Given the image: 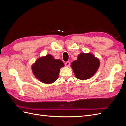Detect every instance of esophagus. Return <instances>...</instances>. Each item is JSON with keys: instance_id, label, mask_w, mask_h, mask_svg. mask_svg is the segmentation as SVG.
I'll return each instance as SVG.
<instances>
[{"instance_id": "1", "label": "esophagus", "mask_w": 126, "mask_h": 126, "mask_svg": "<svg viewBox=\"0 0 126 126\" xmlns=\"http://www.w3.org/2000/svg\"><path fill=\"white\" fill-rule=\"evenodd\" d=\"M69 65H70V62L69 61L66 62L65 63V66H66V67H68V66H69Z\"/></svg>"}]
</instances>
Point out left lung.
<instances>
[{"instance_id":"8db88e82","label":"left lung","mask_w":126,"mask_h":126,"mask_svg":"<svg viewBox=\"0 0 126 126\" xmlns=\"http://www.w3.org/2000/svg\"><path fill=\"white\" fill-rule=\"evenodd\" d=\"M100 66V61L91 53H82L77 60L73 61L71 66L76 78L87 79L93 76Z\"/></svg>"}]
</instances>
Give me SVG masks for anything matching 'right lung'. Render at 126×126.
Here are the masks:
<instances>
[{
  "label": "right lung",
  "instance_id": "right-lung-1",
  "mask_svg": "<svg viewBox=\"0 0 126 126\" xmlns=\"http://www.w3.org/2000/svg\"><path fill=\"white\" fill-rule=\"evenodd\" d=\"M64 64L60 60H55L47 55L38 59L32 66L33 74L42 83L50 84L58 79L61 68Z\"/></svg>",
  "mask_w": 126,
  "mask_h": 126
}]
</instances>
